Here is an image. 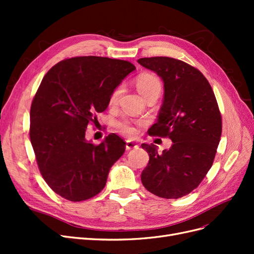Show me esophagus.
Masks as SVG:
<instances>
[{
  "instance_id": "34e87169",
  "label": "esophagus",
  "mask_w": 254,
  "mask_h": 254,
  "mask_svg": "<svg viewBox=\"0 0 254 254\" xmlns=\"http://www.w3.org/2000/svg\"><path fill=\"white\" fill-rule=\"evenodd\" d=\"M137 147V144L133 141H127L126 142V149L127 150H130V149H133V148H136Z\"/></svg>"
}]
</instances>
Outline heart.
Masks as SVG:
<instances>
[{"instance_id": "obj_1", "label": "heart", "mask_w": 254, "mask_h": 254, "mask_svg": "<svg viewBox=\"0 0 254 254\" xmlns=\"http://www.w3.org/2000/svg\"><path fill=\"white\" fill-rule=\"evenodd\" d=\"M136 88L137 91L140 92L141 95L144 96L148 93V92L152 90H161V83L159 79L151 74H141L140 76H137L136 78ZM123 88L120 86L118 88H115L114 91L111 93L110 96V104H114L118 102V99L120 95L122 94ZM118 127L120 129V131L122 133H124L128 136H135L137 133V127L135 124H132L129 121H122L118 123Z\"/></svg>"}]
</instances>
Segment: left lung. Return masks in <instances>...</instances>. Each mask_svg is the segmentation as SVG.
<instances>
[{"label": "left lung", "mask_w": 254, "mask_h": 254, "mask_svg": "<svg viewBox=\"0 0 254 254\" xmlns=\"http://www.w3.org/2000/svg\"><path fill=\"white\" fill-rule=\"evenodd\" d=\"M137 63L164 83L163 104L149 134L173 141L162 152L153 144L141 145L149 155L141 180L146 190L161 198H180L200 184L216 155L221 136L216 98L202 73L181 60L151 57Z\"/></svg>", "instance_id": "8db88e82"}]
</instances>
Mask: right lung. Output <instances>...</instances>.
Here are the masks:
<instances>
[{"label": "right lung", "mask_w": 254, "mask_h": 254, "mask_svg": "<svg viewBox=\"0 0 254 254\" xmlns=\"http://www.w3.org/2000/svg\"><path fill=\"white\" fill-rule=\"evenodd\" d=\"M134 70L129 61L83 56L60 61L45 74L30 107L29 136L43 179L56 194L82 201L105 188L125 142L111 133L94 145L86 129Z\"/></svg>", "instance_id": "right-lung-1"}]
</instances>
